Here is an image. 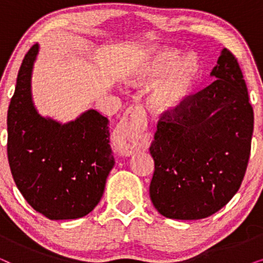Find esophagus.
I'll use <instances>...</instances> for the list:
<instances>
[{"label":"esophagus","instance_id":"obj_1","mask_svg":"<svg viewBox=\"0 0 263 263\" xmlns=\"http://www.w3.org/2000/svg\"><path fill=\"white\" fill-rule=\"evenodd\" d=\"M146 127V117L141 107H129L116 133V148L122 156L130 157L138 151Z\"/></svg>","mask_w":263,"mask_h":263}]
</instances>
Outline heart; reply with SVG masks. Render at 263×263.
<instances>
[{"label": "heart", "instance_id": "obj_1", "mask_svg": "<svg viewBox=\"0 0 263 263\" xmlns=\"http://www.w3.org/2000/svg\"><path fill=\"white\" fill-rule=\"evenodd\" d=\"M195 59L170 48L146 51L132 60L123 70V80L132 86L151 87L147 103L157 114L176 115L188 105L200 79Z\"/></svg>", "mask_w": 263, "mask_h": 263}]
</instances>
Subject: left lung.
Returning a JSON list of instances; mask_svg holds the SVG:
<instances>
[{"label": "left lung", "instance_id": "8db88e82", "mask_svg": "<svg viewBox=\"0 0 263 263\" xmlns=\"http://www.w3.org/2000/svg\"><path fill=\"white\" fill-rule=\"evenodd\" d=\"M215 78L176 115H163L149 152L153 206L164 217L197 220L221 210L246 175L254 111L237 59L222 49Z\"/></svg>", "mask_w": 263, "mask_h": 263}]
</instances>
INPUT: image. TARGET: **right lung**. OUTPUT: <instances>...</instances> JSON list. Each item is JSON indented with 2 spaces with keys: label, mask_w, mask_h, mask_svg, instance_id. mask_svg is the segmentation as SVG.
Wrapping results in <instances>:
<instances>
[{
  "label": "right lung",
  "mask_w": 263,
  "mask_h": 263,
  "mask_svg": "<svg viewBox=\"0 0 263 263\" xmlns=\"http://www.w3.org/2000/svg\"><path fill=\"white\" fill-rule=\"evenodd\" d=\"M39 45L25 55L10 99L7 153L14 182L28 204L51 220L85 217L102 199L115 165L109 120L87 110L60 123L38 114L31 79Z\"/></svg>",
  "instance_id": "obj_1"
}]
</instances>
